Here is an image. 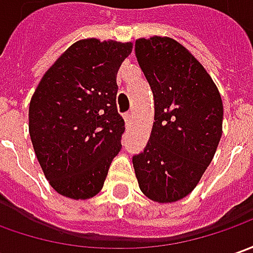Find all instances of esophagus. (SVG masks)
<instances>
[{"label":"esophagus","instance_id":"esophagus-1","mask_svg":"<svg viewBox=\"0 0 253 253\" xmlns=\"http://www.w3.org/2000/svg\"><path fill=\"white\" fill-rule=\"evenodd\" d=\"M123 118H125L126 125L128 126V125H130V122H131V113H130V112H127V113H125V116H123Z\"/></svg>","mask_w":253,"mask_h":253}]
</instances>
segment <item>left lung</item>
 I'll list each match as a JSON object with an SVG mask.
<instances>
[{"label": "left lung", "mask_w": 253, "mask_h": 253, "mask_svg": "<svg viewBox=\"0 0 253 253\" xmlns=\"http://www.w3.org/2000/svg\"><path fill=\"white\" fill-rule=\"evenodd\" d=\"M135 57L154 95V125L133 157L138 186L158 203L187 196L213 160L222 134V100L211 77L176 40H135Z\"/></svg>", "instance_id": "obj_1"}]
</instances>
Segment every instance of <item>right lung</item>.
Here are the masks:
<instances>
[{"label":"right lung","instance_id":"add662e5","mask_svg":"<svg viewBox=\"0 0 253 253\" xmlns=\"http://www.w3.org/2000/svg\"><path fill=\"white\" fill-rule=\"evenodd\" d=\"M133 44L84 39L43 75L29 105V134L44 176L57 193H99L122 148L125 120L116 106L119 67Z\"/></svg>","mask_w":253,"mask_h":253}]
</instances>
